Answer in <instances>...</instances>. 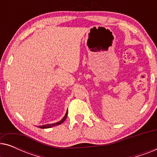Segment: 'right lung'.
Here are the masks:
<instances>
[{
  "instance_id": "1",
  "label": "right lung",
  "mask_w": 157,
  "mask_h": 157,
  "mask_svg": "<svg viewBox=\"0 0 157 157\" xmlns=\"http://www.w3.org/2000/svg\"><path fill=\"white\" fill-rule=\"evenodd\" d=\"M67 115H68V111H66L65 116H64V117L61 120V121H59V122H56V123H54V124H46V125L39 126V128H48L53 127V126H55L60 125V124H61L64 121H65L66 117H67Z\"/></svg>"
}]
</instances>
